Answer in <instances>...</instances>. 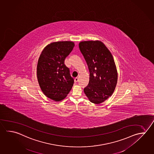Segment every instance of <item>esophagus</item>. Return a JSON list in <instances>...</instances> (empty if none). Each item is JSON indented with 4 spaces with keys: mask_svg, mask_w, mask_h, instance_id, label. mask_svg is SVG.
<instances>
[{
    "mask_svg": "<svg viewBox=\"0 0 154 154\" xmlns=\"http://www.w3.org/2000/svg\"><path fill=\"white\" fill-rule=\"evenodd\" d=\"M78 81H79V78L78 77H75V82L77 83Z\"/></svg>",
    "mask_w": 154,
    "mask_h": 154,
    "instance_id": "34e87169",
    "label": "esophagus"
}]
</instances>
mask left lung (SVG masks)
I'll return each instance as SVG.
<instances>
[{
	"label": "left lung",
	"instance_id": "left-lung-1",
	"mask_svg": "<svg viewBox=\"0 0 154 154\" xmlns=\"http://www.w3.org/2000/svg\"><path fill=\"white\" fill-rule=\"evenodd\" d=\"M79 48L90 72L84 93L90 102L101 103L112 95L116 87L118 73L113 57L100 41H82Z\"/></svg>",
	"mask_w": 154,
	"mask_h": 154
}]
</instances>
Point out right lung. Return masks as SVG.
Instances as JSON below:
<instances>
[{
	"mask_svg": "<svg viewBox=\"0 0 154 154\" xmlns=\"http://www.w3.org/2000/svg\"><path fill=\"white\" fill-rule=\"evenodd\" d=\"M74 46L71 41L52 42L44 48L38 59V84L44 94L55 101L65 99L72 87L74 79L64 61Z\"/></svg>",
	"mask_w": 154,
	"mask_h": 154,
	"instance_id": "1",
	"label": "right lung"
}]
</instances>
